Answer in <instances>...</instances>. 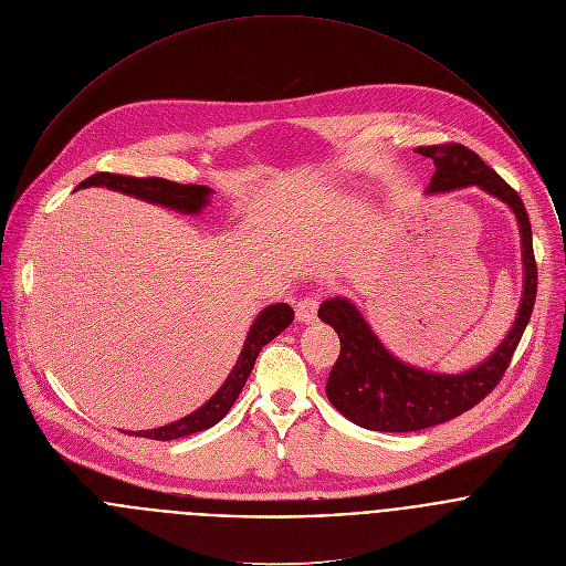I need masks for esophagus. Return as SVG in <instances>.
Returning a JSON list of instances; mask_svg holds the SVG:
<instances>
[{
    "label": "esophagus",
    "instance_id": "obj_1",
    "mask_svg": "<svg viewBox=\"0 0 566 566\" xmlns=\"http://www.w3.org/2000/svg\"><path fill=\"white\" fill-rule=\"evenodd\" d=\"M316 314H318V298L314 294L310 296H303L298 303H296V318L301 323H314L316 321Z\"/></svg>",
    "mask_w": 566,
    "mask_h": 566
}]
</instances>
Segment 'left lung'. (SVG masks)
Listing matches in <instances>:
<instances>
[{
  "mask_svg": "<svg viewBox=\"0 0 566 566\" xmlns=\"http://www.w3.org/2000/svg\"><path fill=\"white\" fill-rule=\"evenodd\" d=\"M416 153L433 159V192L480 186L511 206L522 232L524 294L517 318L502 345L482 365L458 376L429 374L400 363L378 343L349 301L340 296L325 301L318 307V318L332 325L340 338V354L325 385L327 398L345 418L374 431L427 429L469 411L486 398L502 380L513 358L537 292L531 223L517 192L467 146H420Z\"/></svg>",
  "mask_w": 566,
  "mask_h": 566,
  "instance_id": "8db88e82",
  "label": "left lung"
}]
</instances>
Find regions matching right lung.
<instances>
[{"label":"right lung","instance_id":"1","mask_svg":"<svg viewBox=\"0 0 566 566\" xmlns=\"http://www.w3.org/2000/svg\"><path fill=\"white\" fill-rule=\"evenodd\" d=\"M88 186H106L113 190H122L126 195L146 199L150 203H159L166 208H175L179 212H199L206 203H208V195L210 188L206 186H181L175 181H166L159 177H130V175H117V172H95L91 175L86 181L80 184V188H88ZM294 318V312L290 305L285 303H276L270 305L261 312V316L254 321L243 352L234 365V369L230 371L228 380L223 382V387L195 413L159 427V429H150V431H137L130 436H142V438H153V440H175L181 436H190L195 431H203L212 424H217L234 405V400L239 398L252 367L254 360L259 356V352L263 349V345H268L274 336H279Z\"/></svg>","mask_w":566,"mask_h":566}]
</instances>
